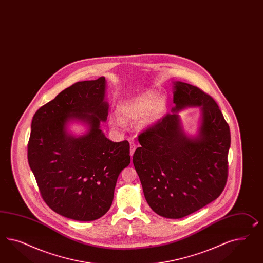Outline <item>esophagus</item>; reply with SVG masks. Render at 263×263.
Instances as JSON below:
<instances>
[{
    "mask_svg": "<svg viewBox=\"0 0 263 263\" xmlns=\"http://www.w3.org/2000/svg\"><path fill=\"white\" fill-rule=\"evenodd\" d=\"M136 148H137V145H136L135 142H130V155H131V156H133V154H134V152H135Z\"/></svg>",
    "mask_w": 263,
    "mask_h": 263,
    "instance_id": "obj_1",
    "label": "esophagus"
}]
</instances>
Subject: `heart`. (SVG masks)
I'll return each instance as SVG.
<instances>
[{
	"label": "heart",
	"instance_id": "heart-1",
	"mask_svg": "<svg viewBox=\"0 0 263 263\" xmlns=\"http://www.w3.org/2000/svg\"><path fill=\"white\" fill-rule=\"evenodd\" d=\"M154 104H155V98L150 95H145L121 104L120 107V112H121V117L125 121H135L144 117L154 106ZM154 107L152 111V117H151L152 119H155L159 116V114L162 110L163 104L162 102H157L156 105ZM112 121L115 125H118V126L122 125V122L118 118H114Z\"/></svg>",
	"mask_w": 263,
	"mask_h": 263
}]
</instances>
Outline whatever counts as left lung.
<instances>
[{
	"label": "left lung",
	"mask_w": 263,
	"mask_h": 263,
	"mask_svg": "<svg viewBox=\"0 0 263 263\" xmlns=\"http://www.w3.org/2000/svg\"><path fill=\"white\" fill-rule=\"evenodd\" d=\"M172 114L164 115L138 136L141 147L133 163L150 208L165 218L195 213L220 195L228 179L231 133L213 98L196 86L174 83ZM187 106L202 109L199 136L189 139L177 112Z\"/></svg>",
	"instance_id": "obj_1"
}]
</instances>
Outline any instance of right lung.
<instances>
[{
	"instance_id": "right-lung-1",
	"label": "right lung",
	"mask_w": 263,
	"mask_h": 263,
	"mask_svg": "<svg viewBox=\"0 0 263 263\" xmlns=\"http://www.w3.org/2000/svg\"><path fill=\"white\" fill-rule=\"evenodd\" d=\"M105 78L79 81L40 107L31 121L28 161L45 203L78 221L99 219L109 211L121 171L130 163L128 141H109L100 129L106 121ZM85 121L88 135L67 136L70 119Z\"/></svg>"
}]
</instances>
